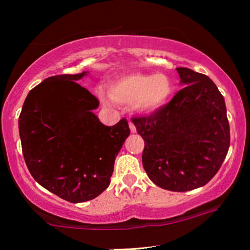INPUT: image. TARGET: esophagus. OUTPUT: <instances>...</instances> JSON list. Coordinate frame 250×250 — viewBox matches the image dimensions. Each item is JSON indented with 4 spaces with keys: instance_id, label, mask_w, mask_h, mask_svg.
I'll return each mask as SVG.
<instances>
[{
    "instance_id": "34e87169",
    "label": "esophagus",
    "mask_w": 250,
    "mask_h": 250,
    "mask_svg": "<svg viewBox=\"0 0 250 250\" xmlns=\"http://www.w3.org/2000/svg\"><path fill=\"white\" fill-rule=\"evenodd\" d=\"M128 125H129V129H131V132H132V133H135V132H136V127H135V125L133 124L132 122H128Z\"/></svg>"
}]
</instances>
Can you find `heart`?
<instances>
[{"label":"heart","instance_id":"heart-1","mask_svg":"<svg viewBox=\"0 0 250 250\" xmlns=\"http://www.w3.org/2000/svg\"><path fill=\"white\" fill-rule=\"evenodd\" d=\"M173 92L169 77L164 74H131L109 85L108 94L119 104H136L143 111L158 109Z\"/></svg>","mask_w":250,"mask_h":250}]
</instances>
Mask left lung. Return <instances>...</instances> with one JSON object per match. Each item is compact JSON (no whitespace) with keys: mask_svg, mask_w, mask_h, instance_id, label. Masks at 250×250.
Listing matches in <instances>:
<instances>
[{"mask_svg":"<svg viewBox=\"0 0 250 250\" xmlns=\"http://www.w3.org/2000/svg\"><path fill=\"white\" fill-rule=\"evenodd\" d=\"M184 85L168 104L133 117L145 140L143 168L156 186L184 192L215 176L230 146L223 95L206 75L176 68Z\"/></svg>","mask_w":250,"mask_h":250,"instance_id":"obj_1","label":"left lung"}]
</instances>
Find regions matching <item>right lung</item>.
<instances>
[{"instance_id":"obj_1","label":"right lung","mask_w":250,"mask_h":250,"mask_svg":"<svg viewBox=\"0 0 250 250\" xmlns=\"http://www.w3.org/2000/svg\"><path fill=\"white\" fill-rule=\"evenodd\" d=\"M57 75L27 95L19 116L26 165L37 183L69 201L94 199L110 184L116 156L129 135L122 118L105 126L93 114L99 100L75 81Z\"/></svg>"}]
</instances>
